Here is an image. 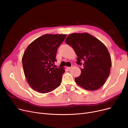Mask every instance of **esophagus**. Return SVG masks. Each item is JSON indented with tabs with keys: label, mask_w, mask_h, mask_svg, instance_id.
Returning a JSON list of instances; mask_svg holds the SVG:
<instances>
[{
	"label": "esophagus",
	"mask_w": 128,
	"mask_h": 128,
	"mask_svg": "<svg viewBox=\"0 0 128 128\" xmlns=\"http://www.w3.org/2000/svg\"><path fill=\"white\" fill-rule=\"evenodd\" d=\"M72 68V67H67L66 68H67V69H68V70H70Z\"/></svg>",
	"instance_id": "obj_1"
}]
</instances>
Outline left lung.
Returning a JSON list of instances; mask_svg holds the SVG:
<instances>
[{
  "instance_id": "obj_1",
  "label": "left lung",
  "mask_w": 128,
  "mask_h": 128,
  "mask_svg": "<svg viewBox=\"0 0 128 128\" xmlns=\"http://www.w3.org/2000/svg\"><path fill=\"white\" fill-rule=\"evenodd\" d=\"M66 44L74 49L77 56L80 75L75 78L76 84L89 91L100 89L110 72L112 60L106 46L88 33H73L66 39ZM83 62L82 64L81 62Z\"/></svg>"
}]
</instances>
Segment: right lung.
Wrapping results in <instances>:
<instances>
[{
	"mask_svg": "<svg viewBox=\"0 0 128 128\" xmlns=\"http://www.w3.org/2000/svg\"><path fill=\"white\" fill-rule=\"evenodd\" d=\"M66 35L46 34L26 48L22 58L24 72L31 88L39 93L51 92L61 83L65 70L55 68L56 54Z\"/></svg>",
	"mask_w": 128,
	"mask_h": 128,
	"instance_id": "1",
	"label": "right lung"
}]
</instances>
